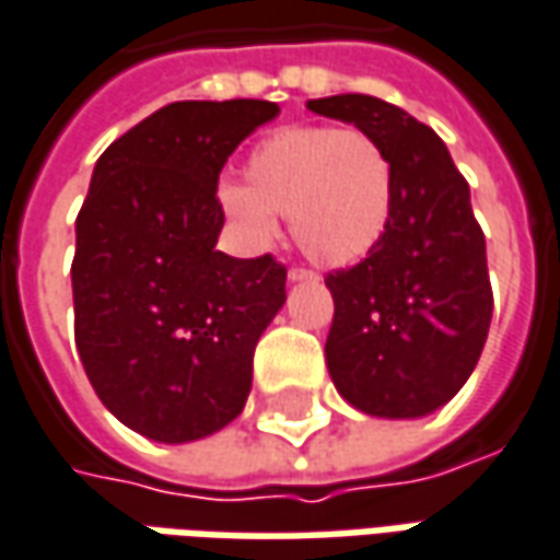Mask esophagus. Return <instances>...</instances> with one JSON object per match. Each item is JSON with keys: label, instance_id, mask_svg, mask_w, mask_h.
Listing matches in <instances>:
<instances>
[{"label": "esophagus", "instance_id": "34e87169", "mask_svg": "<svg viewBox=\"0 0 560 560\" xmlns=\"http://www.w3.org/2000/svg\"><path fill=\"white\" fill-rule=\"evenodd\" d=\"M288 279L291 281H316L318 276L313 272V269H306V266H291V269H288Z\"/></svg>", "mask_w": 560, "mask_h": 560}]
</instances>
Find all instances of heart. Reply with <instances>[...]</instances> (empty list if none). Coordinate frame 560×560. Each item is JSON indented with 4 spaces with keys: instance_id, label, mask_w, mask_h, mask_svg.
Returning a JSON list of instances; mask_svg holds the SVG:
<instances>
[{
    "instance_id": "1",
    "label": "heart",
    "mask_w": 560,
    "mask_h": 560,
    "mask_svg": "<svg viewBox=\"0 0 560 560\" xmlns=\"http://www.w3.org/2000/svg\"><path fill=\"white\" fill-rule=\"evenodd\" d=\"M244 183L222 185L220 203L257 247L279 238L284 213L310 257L340 266L362 260L390 220L394 166L362 129H279L247 154Z\"/></svg>"
}]
</instances>
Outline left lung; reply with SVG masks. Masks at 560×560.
<instances>
[{"mask_svg":"<svg viewBox=\"0 0 560 560\" xmlns=\"http://www.w3.org/2000/svg\"><path fill=\"white\" fill-rule=\"evenodd\" d=\"M377 139L394 166V201L365 260L325 284L335 318L325 340L338 394L359 412L418 418L450 402L487 343L492 288L471 191L443 139L375 95L306 102Z\"/></svg>","mask_w":560,"mask_h":560,"instance_id":"8db88e82","label":"left lung"}]
</instances>
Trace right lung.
Segmentation results:
<instances>
[{
    "label": "right lung",
    "instance_id": "right-lung-1",
    "mask_svg": "<svg viewBox=\"0 0 560 560\" xmlns=\"http://www.w3.org/2000/svg\"><path fill=\"white\" fill-rule=\"evenodd\" d=\"M276 102H173L110 142L77 217L73 338L98 399L136 434L188 443L242 415L254 347L284 303L272 254L217 250V183Z\"/></svg>",
    "mask_w": 560,
    "mask_h": 560
}]
</instances>
